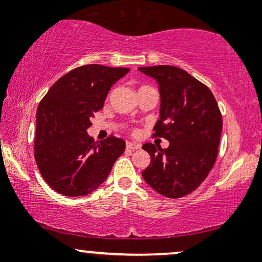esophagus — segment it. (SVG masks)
Here are the masks:
<instances>
[{
  "label": "esophagus",
  "instance_id": "esophagus-1",
  "mask_svg": "<svg viewBox=\"0 0 262 262\" xmlns=\"http://www.w3.org/2000/svg\"><path fill=\"white\" fill-rule=\"evenodd\" d=\"M125 146H127L128 150H137L140 148L139 144H135V143H130V141H127V144H125Z\"/></svg>",
  "mask_w": 262,
  "mask_h": 262
}]
</instances>
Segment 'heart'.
<instances>
[{
    "mask_svg": "<svg viewBox=\"0 0 262 262\" xmlns=\"http://www.w3.org/2000/svg\"><path fill=\"white\" fill-rule=\"evenodd\" d=\"M144 87H146V86H143V87H140V89H144Z\"/></svg>",
    "mask_w": 262,
    "mask_h": 262,
    "instance_id": "b5f03b06",
    "label": "heart"
}]
</instances>
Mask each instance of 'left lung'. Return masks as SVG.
Here are the masks:
<instances>
[{
	"mask_svg": "<svg viewBox=\"0 0 262 262\" xmlns=\"http://www.w3.org/2000/svg\"><path fill=\"white\" fill-rule=\"evenodd\" d=\"M139 70L158 81L160 90V119L152 137L170 141L166 149L144 144L151 162L141 175L162 196L183 197L194 191L214 166L223 128L222 113L212 91L187 71L171 65Z\"/></svg>",
	"mask_w": 262,
	"mask_h": 262,
	"instance_id": "left-lung-1",
	"label": "left lung"
}]
</instances>
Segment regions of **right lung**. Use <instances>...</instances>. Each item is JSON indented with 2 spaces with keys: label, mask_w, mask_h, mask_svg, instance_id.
I'll return each mask as SVG.
<instances>
[{
  "label": "right lung",
  "mask_w": 262,
  "mask_h": 262,
  "mask_svg": "<svg viewBox=\"0 0 262 262\" xmlns=\"http://www.w3.org/2000/svg\"><path fill=\"white\" fill-rule=\"evenodd\" d=\"M128 68L90 64L69 71L39 103L34 158L45 182L68 197L86 196L100 187L125 141L110 135L95 141L87 134L93 114L102 110L111 87Z\"/></svg>",
  "instance_id": "right-lung-1"
}]
</instances>
